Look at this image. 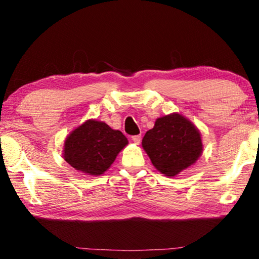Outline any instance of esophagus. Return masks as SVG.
Returning a JSON list of instances; mask_svg holds the SVG:
<instances>
[{
	"mask_svg": "<svg viewBox=\"0 0 259 259\" xmlns=\"http://www.w3.org/2000/svg\"><path fill=\"white\" fill-rule=\"evenodd\" d=\"M131 140H133V142L136 144V145H139L140 140H142V136H140V135L133 136V137H131Z\"/></svg>",
	"mask_w": 259,
	"mask_h": 259,
	"instance_id": "obj_1",
	"label": "esophagus"
}]
</instances>
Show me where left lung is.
<instances>
[{"label": "left lung", "mask_w": 259, "mask_h": 259, "mask_svg": "<svg viewBox=\"0 0 259 259\" xmlns=\"http://www.w3.org/2000/svg\"><path fill=\"white\" fill-rule=\"evenodd\" d=\"M142 146L157 171L175 177L199 160L203 144L199 129L182 114L157 117L145 134Z\"/></svg>", "instance_id": "1"}]
</instances>
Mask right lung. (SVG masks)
<instances>
[{"label":"right lung","instance_id":"1","mask_svg":"<svg viewBox=\"0 0 259 259\" xmlns=\"http://www.w3.org/2000/svg\"><path fill=\"white\" fill-rule=\"evenodd\" d=\"M128 144L121 131L112 129L103 121L89 119L65 139L63 157L77 171L102 176Z\"/></svg>","mask_w":259,"mask_h":259}]
</instances>
